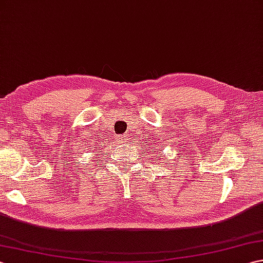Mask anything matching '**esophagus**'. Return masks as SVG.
<instances>
[{
	"instance_id": "esophagus-1",
	"label": "esophagus",
	"mask_w": 263,
	"mask_h": 263,
	"mask_svg": "<svg viewBox=\"0 0 263 263\" xmlns=\"http://www.w3.org/2000/svg\"><path fill=\"white\" fill-rule=\"evenodd\" d=\"M121 141H123V142H124V141H125V139H124V137H123V138L121 139Z\"/></svg>"
}]
</instances>
